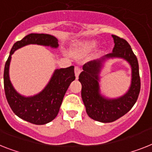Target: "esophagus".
<instances>
[{
    "instance_id": "obj_1",
    "label": "esophagus",
    "mask_w": 152,
    "mask_h": 152,
    "mask_svg": "<svg viewBox=\"0 0 152 152\" xmlns=\"http://www.w3.org/2000/svg\"><path fill=\"white\" fill-rule=\"evenodd\" d=\"M81 71V69L78 67V66H75V76H76V78L78 77V75H80Z\"/></svg>"
}]
</instances>
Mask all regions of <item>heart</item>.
Masks as SVG:
<instances>
[{
    "mask_svg": "<svg viewBox=\"0 0 152 152\" xmlns=\"http://www.w3.org/2000/svg\"><path fill=\"white\" fill-rule=\"evenodd\" d=\"M92 45H94L93 43H81L79 48L81 49V50H85L89 48L90 46H91Z\"/></svg>",
    "mask_w": 152,
    "mask_h": 152,
    "instance_id": "1",
    "label": "heart"
}]
</instances>
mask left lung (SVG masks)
<instances>
[{"label":"left lung","instance_id":"8db88e82","mask_svg":"<svg viewBox=\"0 0 152 152\" xmlns=\"http://www.w3.org/2000/svg\"><path fill=\"white\" fill-rule=\"evenodd\" d=\"M112 36L115 43L113 52L106 54L102 60L85 64L83 71L80 74L78 79L82 85L81 98L86 113L91 119L102 123L113 122L128 113L137 100L141 90V79L137 56L126 40L115 35ZM113 57L124 58L129 61L132 69V79L130 89L124 96L118 99L110 100L100 95L98 74L103 60Z\"/></svg>","mask_w":152,"mask_h":152}]
</instances>
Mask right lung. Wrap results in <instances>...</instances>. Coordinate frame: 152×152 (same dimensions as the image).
Returning <instances> with one entry per match:
<instances>
[{"label":"right lung","instance_id":"1","mask_svg":"<svg viewBox=\"0 0 152 152\" xmlns=\"http://www.w3.org/2000/svg\"><path fill=\"white\" fill-rule=\"evenodd\" d=\"M28 44L50 46L56 48L58 41L48 34L31 33L13 45L5 63L4 71V86L6 99L15 114L22 120L36 125H42L55 119L60 110L70 84L75 79V67L56 69L50 81L40 93L32 97H24L15 90L9 79V65L11 55Z\"/></svg>","mask_w":152,"mask_h":152}]
</instances>
